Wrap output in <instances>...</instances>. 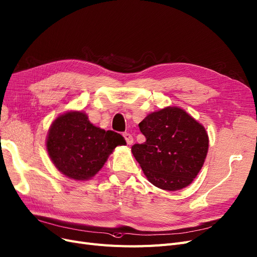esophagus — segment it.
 I'll return each instance as SVG.
<instances>
[{
  "label": "esophagus",
  "mask_w": 257,
  "mask_h": 257,
  "mask_svg": "<svg viewBox=\"0 0 257 257\" xmlns=\"http://www.w3.org/2000/svg\"><path fill=\"white\" fill-rule=\"evenodd\" d=\"M122 136H123V138H125L128 145L134 144V137H132L130 134H128V132H125V134H123Z\"/></svg>",
  "instance_id": "obj_1"
}]
</instances>
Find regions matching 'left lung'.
I'll list each match as a JSON object with an SVG mask.
<instances>
[{
	"label": "left lung",
	"instance_id": "8db88e82",
	"mask_svg": "<svg viewBox=\"0 0 257 257\" xmlns=\"http://www.w3.org/2000/svg\"><path fill=\"white\" fill-rule=\"evenodd\" d=\"M139 127L146 142L131 151L148 181L169 192L191 184L208 150L203 125L185 110L169 106L148 114Z\"/></svg>",
	"mask_w": 257,
	"mask_h": 257
}]
</instances>
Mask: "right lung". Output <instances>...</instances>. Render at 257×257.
<instances>
[{"label": "right lung", "mask_w": 257, "mask_h": 257, "mask_svg": "<svg viewBox=\"0 0 257 257\" xmlns=\"http://www.w3.org/2000/svg\"><path fill=\"white\" fill-rule=\"evenodd\" d=\"M126 145L119 134L94 126L82 111H69L49 129L46 150L61 174L76 181L92 179L116 146Z\"/></svg>", "instance_id": "add662e5"}]
</instances>
